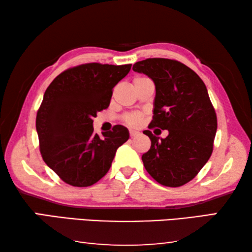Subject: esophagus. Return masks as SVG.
I'll return each mask as SVG.
<instances>
[{
  "instance_id": "obj_1",
  "label": "esophagus",
  "mask_w": 252,
  "mask_h": 252,
  "mask_svg": "<svg viewBox=\"0 0 252 252\" xmlns=\"http://www.w3.org/2000/svg\"><path fill=\"white\" fill-rule=\"evenodd\" d=\"M130 135L131 136H136V135H139V132L135 131V130H130Z\"/></svg>"
}]
</instances>
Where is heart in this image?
<instances>
[{
    "instance_id": "1",
    "label": "heart",
    "mask_w": 252,
    "mask_h": 252,
    "mask_svg": "<svg viewBox=\"0 0 252 252\" xmlns=\"http://www.w3.org/2000/svg\"><path fill=\"white\" fill-rule=\"evenodd\" d=\"M126 122L130 126H139L142 122V117L139 113H132L126 117Z\"/></svg>"
}]
</instances>
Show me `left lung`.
Listing matches in <instances>:
<instances>
[{
    "label": "left lung",
    "instance_id": "left-lung-1",
    "mask_svg": "<svg viewBox=\"0 0 252 252\" xmlns=\"http://www.w3.org/2000/svg\"><path fill=\"white\" fill-rule=\"evenodd\" d=\"M132 70L156 87L153 120L149 126L168 130L162 139L146 130L150 150L142 156L149 174L162 186L180 187L197 176L210 158L217 116L203 81L190 67L169 59H147Z\"/></svg>",
    "mask_w": 252,
    "mask_h": 252
}]
</instances>
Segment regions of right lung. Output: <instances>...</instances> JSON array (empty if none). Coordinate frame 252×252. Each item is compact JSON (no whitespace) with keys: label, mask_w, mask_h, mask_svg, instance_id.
<instances>
[{"label":"right lung","mask_w":252,"mask_h":252,"mask_svg":"<svg viewBox=\"0 0 252 252\" xmlns=\"http://www.w3.org/2000/svg\"><path fill=\"white\" fill-rule=\"evenodd\" d=\"M131 64L88 63L62 72L49 85L37 111L40 151L48 167L73 187H89L109 171L118 148L129 139L123 126L94 133L93 118L108 109L112 89Z\"/></svg>","instance_id":"add662e5"}]
</instances>
